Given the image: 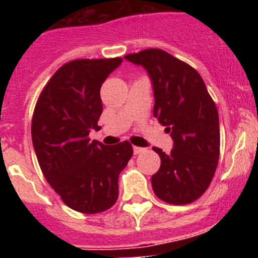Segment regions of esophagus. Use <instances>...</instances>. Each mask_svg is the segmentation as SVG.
Listing matches in <instances>:
<instances>
[{
    "mask_svg": "<svg viewBox=\"0 0 258 258\" xmlns=\"http://www.w3.org/2000/svg\"><path fill=\"white\" fill-rule=\"evenodd\" d=\"M146 149H143V147H138V146H134V147H133V151H134V154H136V155L141 154V152H143Z\"/></svg>",
    "mask_w": 258,
    "mask_h": 258,
    "instance_id": "1",
    "label": "esophagus"
}]
</instances>
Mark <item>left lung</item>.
I'll list each match as a JSON object with an SVG mask.
<instances>
[{"label": "left lung", "instance_id": "obj_1", "mask_svg": "<svg viewBox=\"0 0 258 258\" xmlns=\"http://www.w3.org/2000/svg\"><path fill=\"white\" fill-rule=\"evenodd\" d=\"M141 64L154 85V115L174 142L160 156V168L151 177L154 192L163 202L183 206L199 199L209 187L220 157V122L216 103L202 76L190 64L161 49L127 54Z\"/></svg>", "mask_w": 258, "mask_h": 258}]
</instances>
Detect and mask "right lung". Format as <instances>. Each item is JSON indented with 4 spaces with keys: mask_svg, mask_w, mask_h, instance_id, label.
<instances>
[{
    "mask_svg": "<svg viewBox=\"0 0 258 258\" xmlns=\"http://www.w3.org/2000/svg\"><path fill=\"white\" fill-rule=\"evenodd\" d=\"M121 58L75 59L44 86L32 117V142L40 168L66 206L80 213L107 211L118 197V174L133 155L127 141H90L101 117V86Z\"/></svg>",
    "mask_w": 258,
    "mask_h": 258,
    "instance_id": "obj_1",
    "label": "right lung"
}]
</instances>
